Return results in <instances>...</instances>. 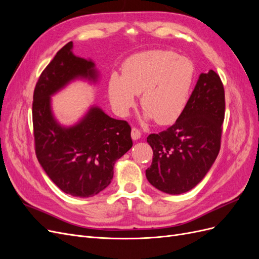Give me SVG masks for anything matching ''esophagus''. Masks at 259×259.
Wrapping results in <instances>:
<instances>
[{"label":"esophagus","mask_w":259,"mask_h":259,"mask_svg":"<svg viewBox=\"0 0 259 259\" xmlns=\"http://www.w3.org/2000/svg\"><path fill=\"white\" fill-rule=\"evenodd\" d=\"M131 136H132L133 140H137V139H139L140 137H142V133H140L139 130L133 127L132 128V133H131Z\"/></svg>","instance_id":"obj_1"}]
</instances>
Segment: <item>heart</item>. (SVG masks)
<instances>
[{"mask_svg": "<svg viewBox=\"0 0 259 259\" xmlns=\"http://www.w3.org/2000/svg\"><path fill=\"white\" fill-rule=\"evenodd\" d=\"M122 73L112 72L108 80V95L115 112L127 115L135 106L136 95L142 94L145 119L167 125L185 110L195 67L190 59L173 52L151 50L125 60Z\"/></svg>", "mask_w": 259, "mask_h": 259, "instance_id": "b5f03b06", "label": "heart"}]
</instances>
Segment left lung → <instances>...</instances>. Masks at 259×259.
Masks as SVG:
<instances>
[{
  "label": "left lung",
  "mask_w": 259,
  "mask_h": 259,
  "mask_svg": "<svg viewBox=\"0 0 259 259\" xmlns=\"http://www.w3.org/2000/svg\"><path fill=\"white\" fill-rule=\"evenodd\" d=\"M225 91L219 75L201 73L184 112L175 124L147 137L153 150L146 177L168 194L191 190L204 178L221 149Z\"/></svg>",
  "instance_id": "obj_1"
}]
</instances>
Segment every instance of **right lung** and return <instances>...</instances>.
Masks as SVG:
<instances>
[{
	"instance_id": "right-lung-1",
	"label": "right lung",
	"mask_w": 259,
	"mask_h": 259,
	"mask_svg": "<svg viewBox=\"0 0 259 259\" xmlns=\"http://www.w3.org/2000/svg\"><path fill=\"white\" fill-rule=\"evenodd\" d=\"M73 43L62 48L38 79L32 119L36 158L52 182L67 194L93 197L110 185L117 159L133 146L131 126L98 106H91L75 124L65 126L52 108V96L76 80L96 84L99 72L92 59L75 56Z\"/></svg>"
}]
</instances>
